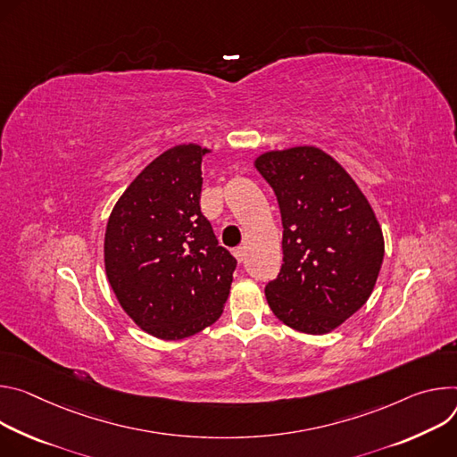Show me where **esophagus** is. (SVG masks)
Returning <instances> with one entry per match:
<instances>
[{
	"instance_id": "1",
	"label": "esophagus",
	"mask_w": 457,
	"mask_h": 457,
	"mask_svg": "<svg viewBox=\"0 0 457 457\" xmlns=\"http://www.w3.org/2000/svg\"><path fill=\"white\" fill-rule=\"evenodd\" d=\"M234 258L237 260V263H243V262H245V258H246V250H245L243 246L234 248Z\"/></svg>"
}]
</instances>
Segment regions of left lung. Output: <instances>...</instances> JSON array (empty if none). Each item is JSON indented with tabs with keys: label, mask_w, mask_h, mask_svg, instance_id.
Here are the masks:
<instances>
[{
	"label": "left lung",
	"mask_w": 457,
	"mask_h": 457,
	"mask_svg": "<svg viewBox=\"0 0 457 457\" xmlns=\"http://www.w3.org/2000/svg\"><path fill=\"white\" fill-rule=\"evenodd\" d=\"M283 223V265L265 287L285 325L327 334L372 294L385 243L367 197L345 169L316 146L274 150L256 160Z\"/></svg>",
	"instance_id": "8db88e82"
}]
</instances>
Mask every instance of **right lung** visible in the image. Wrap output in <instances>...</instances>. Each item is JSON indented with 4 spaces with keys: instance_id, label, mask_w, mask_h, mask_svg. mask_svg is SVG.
Here are the masks:
<instances>
[{
    "instance_id": "right-lung-1",
    "label": "right lung",
    "mask_w": 457,
    "mask_h": 457,
    "mask_svg": "<svg viewBox=\"0 0 457 457\" xmlns=\"http://www.w3.org/2000/svg\"><path fill=\"white\" fill-rule=\"evenodd\" d=\"M207 152L192 143L163 152L129 185L107 223L109 283L136 325L162 339L212 325L237 265L201 214Z\"/></svg>"
}]
</instances>
